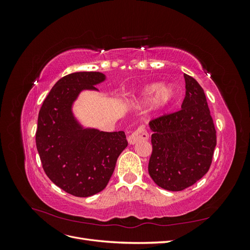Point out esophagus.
I'll use <instances>...</instances> for the list:
<instances>
[{"mask_svg": "<svg viewBox=\"0 0 250 250\" xmlns=\"http://www.w3.org/2000/svg\"><path fill=\"white\" fill-rule=\"evenodd\" d=\"M149 139V133L146 130L145 126H139L137 129H135L128 138V142H129L130 145H133V144L138 143L139 141H146Z\"/></svg>", "mask_w": 250, "mask_h": 250, "instance_id": "esophagus-1", "label": "esophagus"}]
</instances>
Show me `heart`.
I'll use <instances>...</instances> for the list:
<instances>
[{"label":"heart","instance_id":"b5f03b06","mask_svg":"<svg viewBox=\"0 0 250 250\" xmlns=\"http://www.w3.org/2000/svg\"><path fill=\"white\" fill-rule=\"evenodd\" d=\"M157 92L153 100V105L156 108H164L173 101L174 96H175V89L171 85H166L163 87H160L158 84H152L149 85L146 88L143 89L142 95H141V100L142 101H148L153 95Z\"/></svg>","mask_w":250,"mask_h":250}]
</instances>
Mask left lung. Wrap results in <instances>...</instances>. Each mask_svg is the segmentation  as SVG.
<instances>
[{
    "label": "left lung",
    "instance_id": "1",
    "mask_svg": "<svg viewBox=\"0 0 250 250\" xmlns=\"http://www.w3.org/2000/svg\"><path fill=\"white\" fill-rule=\"evenodd\" d=\"M184 77L186 97L181 109L149 122L153 131L149 175L158 187L173 192L185 190L206 175L217 144L206 94L193 77Z\"/></svg>",
    "mask_w": 250,
    "mask_h": 250
}]
</instances>
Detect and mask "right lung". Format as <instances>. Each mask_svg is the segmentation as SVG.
Wrapping results in <instances>:
<instances>
[{
    "instance_id": "1",
    "label": "right lung",
    "mask_w": 250,
    "mask_h": 250,
    "mask_svg": "<svg viewBox=\"0 0 250 250\" xmlns=\"http://www.w3.org/2000/svg\"><path fill=\"white\" fill-rule=\"evenodd\" d=\"M105 79L99 72H77L59 79L44 99L37 120L36 148L42 169L57 187L76 197L104 190L128 142L124 131L82 129L71 111L84 88Z\"/></svg>"
}]
</instances>
